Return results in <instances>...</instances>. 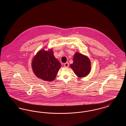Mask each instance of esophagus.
<instances>
[{
	"mask_svg": "<svg viewBox=\"0 0 126 126\" xmlns=\"http://www.w3.org/2000/svg\"><path fill=\"white\" fill-rule=\"evenodd\" d=\"M64 66L65 67H67L69 66V64H68V62H66V63H65L64 64Z\"/></svg>",
	"mask_w": 126,
	"mask_h": 126,
	"instance_id": "34e87169",
	"label": "esophagus"
}]
</instances>
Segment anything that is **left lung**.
<instances>
[{"instance_id": "left-lung-1", "label": "left lung", "mask_w": 126, "mask_h": 126, "mask_svg": "<svg viewBox=\"0 0 126 126\" xmlns=\"http://www.w3.org/2000/svg\"><path fill=\"white\" fill-rule=\"evenodd\" d=\"M70 67L78 77L84 78L90 73L91 61L87 56L76 52L74 56L73 63Z\"/></svg>"}]
</instances>
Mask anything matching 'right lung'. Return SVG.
<instances>
[{"label":"right lung","instance_id":"1","mask_svg":"<svg viewBox=\"0 0 126 126\" xmlns=\"http://www.w3.org/2000/svg\"><path fill=\"white\" fill-rule=\"evenodd\" d=\"M59 61L50 49L40 50L33 57L32 63L33 72L38 78L47 81H53L61 67Z\"/></svg>","mask_w":126,"mask_h":126}]
</instances>
